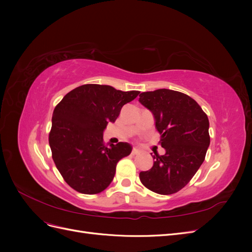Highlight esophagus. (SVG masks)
<instances>
[{"mask_svg":"<svg viewBox=\"0 0 252 252\" xmlns=\"http://www.w3.org/2000/svg\"><path fill=\"white\" fill-rule=\"evenodd\" d=\"M131 155L133 156H136V155H140V150L136 149V148H133L132 151H131Z\"/></svg>","mask_w":252,"mask_h":252,"instance_id":"34e87169","label":"esophagus"}]
</instances>
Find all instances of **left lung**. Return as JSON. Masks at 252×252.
<instances>
[{"instance_id": "obj_1", "label": "left lung", "mask_w": 252, "mask_h": 252, "mask_svg": "<svg viewBox=\"0 0 252 252\" xmlns=\"http://www.w3.org/2000/svg\"><path fill=\"white\" fill-rule=\"evenodd\" d=\"M140 103L155 117L166 154L152 156V168L140 172L142 184L158 194L184 188L203 164L210 144L209 121L192 97L180 91L158 89L140 94Z\"/></svg>"}]
</instances>
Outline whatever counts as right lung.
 I'll return each mask as SVG.
<instances>
[{"label": "right lung", "mask_w": 252, "mask_h": 252, "mask_svg": "<svg viewBox=\"0 0 252 252\" xmlns=\"http://www.w3.org/2000/svg\"><path fill=\"white\" fill-rule=\"evenodd\" d=\"M139 94L86 84L68 93L56 106L49 145L53 162L71 188L96 194L109 186L118 162L130 155L132 148L123 142L105 145L103 131Z\"/></svg>", "instance_id": "right-lung-1"}]
</instances>
